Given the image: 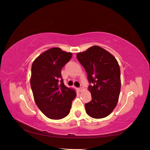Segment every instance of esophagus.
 I'll use <instances>...</instances> for the list:
<instances>
[{
  "mask_svg": "<svg viewBox=\"0 0 150 150\" xmlns=\"http://www.w3.org/2000/svg\"><path fill=\"white\" fill-rule=\"evenodd\" d=\"M78 90H79V91L81 92L82 90H83V88H82V87H80V88H78Z\"/></svg>",
  "mask_w": 150,
  "mask_h": 150,
  "instance_id": "obj_1",
  "label": "esophagus"
}]
</instances>
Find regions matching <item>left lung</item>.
Masks as SVG:
<instances>
[{
  "label": "left lung",
  "mask_w": 150,
  "mask_h": 150,
  "mask_svg": "<svg viewBox=\"0 0 150 150\" xmlns=\"http://www.w3.org/2000/svg\"><path fill=\"white\" fill-rule=\"evenodd\" d=\"M77 59L87 73L92 99L86 111L94 119L106 117L117 106L120 91V70L110 53L98 46L78 53Z\"/></svg>",
  "instance_id": "8db88e82"
}]
</instances>
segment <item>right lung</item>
I'll list each match as a JSON object with an SVG mask.
<instances>
[{
	"mask_svg": "<svg viewBox=\"0 0 150 150\" xmlns=\"http://www.w3.org/2000/svg\"><path fill=\"white\" fill-rule=\"evenodd\" d=\"M71 57V53L52 47L40 55L32 64L30 84L34 99L49 119L58 120L68 115L77 95L75 90L64 84L61 75L62 68Z\"/></svg>",
	"mask_w": 150,
	"mask_h": 150,
	"instance_id": "obj_1",
	"label": "right lung"
}]
</instances>
